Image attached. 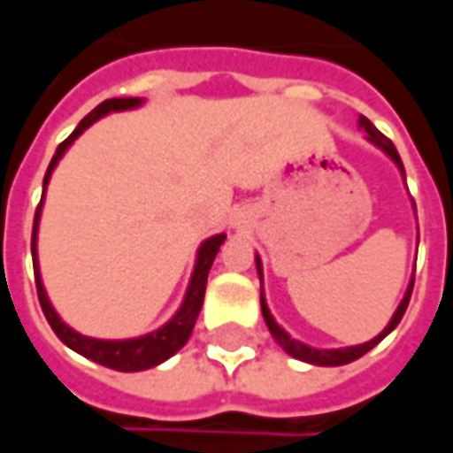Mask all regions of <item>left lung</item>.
<instances>
[{"instance_id": "obj_1", "label": "left lung", "mask_w": 453, "mask_h": 453, "mask_svg": "<svg viewBox=\"0 0 453 453\" xmlns=\"http://www.w3.org/2000/svg\"><path fill=\"white\" fill-rule=\"evenodd\" d=\"M358 124L365 129V139L371 141V143H375L378 149H383L390 156V158L395 160V165L400 168V173L405 175V168H403V160H400V156H397L395 146H393V141L388 139V136H383L380 131L375 129L373 124L368 121L365 117L358 119ZM256 268H258V278L263 280V268H261V258L256 256ZM412 288H415V278L410 280V285H407L405 290V297H403V303L397 304L395 314H393V319H390V324H388L386 329L380 332V334L375 336V339H371V342H365V344H358V346H346V349H312V346L303 344V342H297V339H293V336L285 332L280 324L273 319L271 310H268V304H265V300H263V293H261V312H263V319H265V324H268V329H271L273 339L278 342V344L283 346L285 354H290L293 358H300V361H304V364H314V365H344V364H351V361H356V358H361L364 354H368L371 349H373L375 344H380L383 339H386L393 329H395L397 324H400V319H403V314H405L407 304H410V295H412Z\"/></svg>"}]
</instances>
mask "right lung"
I'll return each mask as SVG.
<instances>
[{"instance_id":"obj_1","label":"right lung","mask_w":453,"mask_h":453,"mask_svg":"<svg viewBox=\"0 0 453 453\" xmlns=\"http://www.w3.org/2000/svg\"><path fill=\"white\" fill-rule=\"evenodd\" d=\"M143 99L141 97H114L104 99L102 104L89 111L88 117L82 119L78 124V129L73 131L60 146L56 149V156L50 160V165L46 170V178H43V195H46V185L50 180V173L56 170L58 160L63 158V153L70 149V143L78 139L82 131L92 127L97 119H102L109 111H124V109L139 107ZM41 207H43V197H41V204H38L36 217H34V236H31V256H34V275H36V290H38V303H41V310L46 314L50 329L56 332V336L65 346H70L73 351H78L80 356H85L89 361H95L99 365H107V368H114V371H124V373H134V371H146V368H153V365L168 361L170 356L178 354L182 346L188 344V339L192 334V326L197 322L202 310V300H204V288H207V275H210L211 261L219 251V246L226 239V234H217L207 242L202 243L200 251H197V261H195V271H192L190 285H188V293H185V300H182L180 310L173 314V319L168 324H163L160 329L150 332L146 336H136V339H92V336H85L70 329L58 312L53 310V304L48 300L46 288H43V280H41V273H38V251H36V239H38V219H41Z\"/></svg>"}]
</instances>
